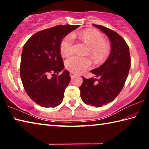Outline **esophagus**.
<instances>
[{"label":"esophagus","mask_w":149,"mask_h":149,"mask_svg":"<svg viewBox=\"0 0 149 149\" xmlns=\"http://www.w3.org/2000/svg\"><path fill=\"white\" fill-rule=\"evenodd\" d=\"M70 77H71L72 78V77H74L76 75H75V74H74V73H73V72H70Z\"/></svg>","instance_id":"1"}]
</instances>
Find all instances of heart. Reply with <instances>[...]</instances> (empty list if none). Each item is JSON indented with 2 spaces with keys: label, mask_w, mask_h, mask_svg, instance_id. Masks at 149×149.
Wrapping results in <instances>:
<instances>
[{
  "label": "heart",
  "mask_w": 149,
  "mask_h": 149,
  "mask_svg": "<svg viewBox=\"0 0 149 149\" xmlns=\"http://www.w3.org/2000/svg\"><path fill=\"white\" fill-rule=\"evenodd\" d=\"M75 39L85 42L89 46V53L95 62L100 64L104 61L110 52L109 42L105 41L103 35L95 29H86L81 32L68 34L62 40L60 45L61 53L65 56L72 54L75 49ZM91 65L87 57L72 56L65 62V68L73 73L80 74Z\"/></svg>",
  "instance_id": "1"
}]
</instances>
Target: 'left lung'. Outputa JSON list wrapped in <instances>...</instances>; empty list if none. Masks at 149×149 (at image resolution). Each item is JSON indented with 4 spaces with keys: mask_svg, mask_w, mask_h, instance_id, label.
I'll list each match as a JSON object with an SVG mask.
<instances>
[{
    "mask_svg": "<svg viewBox=\"0 0 149 149\" xmlns=\"http://www.w3.org/2000/svg\"><path fill=\"white\" fill-rule=\"evenodd\" d=\"M93 26L108 37L111 52L104 64L91 71L97 79L83 77L79 89L85 104L100 107L113 101L123 89L130 69L131 57L129 47L118 33L100 25Z\"/></svg>",
    "mask_w": 149,
    "mask_h": 149,
    "instance_id": "left-lung-1",
    "label": "left lung"
}]
</instances>
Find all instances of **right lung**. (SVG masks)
<instances>
[{"mask_svg": "<svg viewBox=\"0 0 149 149\" xmlns=\"http://www.w3.org/2000/svg\"><path fill=\"white\" fill-rule=\"evenodd\" d=\"M79 26L58 25L37 32L25 43L20 77L29 97L42 107H56L64 98L71 77L60 54L62 40Z\"/></svg>", "mask_w": 149, "mask_h": 149, "instance_id": "add662e5", "label": "right lung"}]
</instances>
